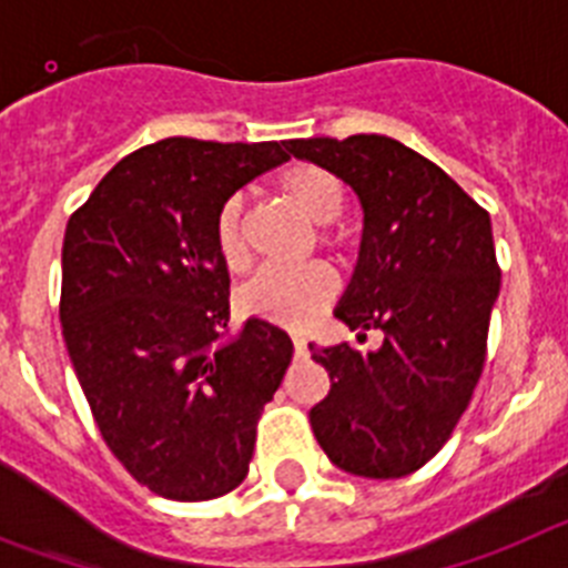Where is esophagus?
Returning <instances> with one entry per match:
<instances>
[{
    "mask_svg": "<svg viewBox=\"0 0 568 568\" xmlns=\"http://www.w3.org/2000/svg\"><path fill=\"white\" fill-rule=\"evenodd\" d=\"M291 343H294V354H297V357H305V348H308V345H305V337L291 334Z\"/></svg>",
    "mask_w": 568,
    "mask_h": 568,
    "instance_id": "esophagus-1",
    "label": "esophagus"
}]
</instances>
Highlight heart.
<instances>
[{
  "label": "heart",
  "mask_w": 568,
  "mask_h": 568,
  "mask_svg": "<svg viewBox=\"0 0 568 568\" xmlns=\"http://www.w3.org/2000/svg\"><path fill=\"white\" fill-rule=\"evenodd\" d=\"M280 191L294 209L320 225L317 236L325 248H343V231L332 223L345 209V182L334 171L312 162H297L280 176ZM214 245L231 271H243L251 263L243 196H229L216 211ZM334 291V274L320 263L268 265L243 285L240 305L251 317L268 320L285 328H303L328 308Z\"/></svg>",
  "instance_id": "b5f03b06"
}]
</instances>
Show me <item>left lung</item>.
Returning a JSON list of instances; mask_svg holds the SVG:
<instances>
[{"label":"left lung","instance_id":"obj_1","mask_svg":"<svg viewBox=\"0 0 568 568\" xmlns=\"http://www.w3.org/2000/svg\"><path fill=\"white\" fill-rule=\"evenodd\" d=\"M348 182L363 205L354 277L334 317L383 332L377 352L312 348L332 388L308 412L337 468L372 480L426 466L466 412L500 291L489 211L443 168L392 136L285 142Z\"/></svg>","mask_w":568,"mask_h":568}]
</instances>
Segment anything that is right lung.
Here are the masks:
<instances>
[{"mask_svg": "<svg viewBox=\"0 0 568 568\" xmlns=\"http://www.w3.org/2000/svg\"><path fill=\"white\" fill-rule=\"evenodd\" d=\"M285 142L168 136L128 154L68 220L59 320L97 428L168 500H214L248 475L256 423L294 345L265 320L229 325L214 216L283 165Z\"/></svg>", "mask_w": 568, "mask_h": 568, "instance_id": "obj_1", "label": "right lung"}]
</instances>
